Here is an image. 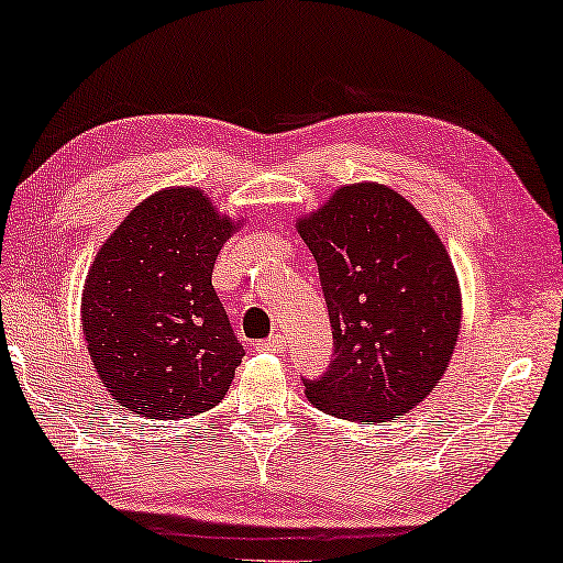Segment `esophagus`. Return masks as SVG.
I'll list each match as a JSON object with an SVG mask.
<instances>
[{
    "label": "esophagus",
    "instance_id": "esophagus-1",
    "mask_svg": "<svg viewBox=\"0 0 563 563\" xmlns=\"http://www.w3.org/2000/svg\"><path fill=\"white\" fill-rule=\"evenodd\" d=\"M256 349L266 351V353H282L284 349H287V339H284L282 333H274V336H269V339H264V341L256 343Z\"/></svg>",
    "mask_w": 563,
    "mask_h": 563
}]
</instances>
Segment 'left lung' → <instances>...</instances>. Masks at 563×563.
<instances>
[{
	"instance_id": "left-lung-1",
	"label": "left lung",
	"mask_w": 563,
	"mask_h": 563,
	"mask_svg": "<svg viewBox=\"0 0 563 563\" xmlns=\"http://www.w3.org/2000/svg\"><path fill=\"white\" fill-rule=\"evenodd\" d=\"M319 266L333 358L307 398L343 420H393L435 388L455 349L462 301L435 230L386 185L339 187L297 222Z\"/></svg>"
}]
</instances>
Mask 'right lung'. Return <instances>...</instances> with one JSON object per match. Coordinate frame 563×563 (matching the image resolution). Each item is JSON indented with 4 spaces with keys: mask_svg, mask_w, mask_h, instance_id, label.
I'll list each match as a JSON object with an SVG mask.
<instances>
[{
    "mask_svg": "<svg viewBox=\"0 0 563 563\" xmlns=\"http://www.w3.org/2000/svg\"><path fill=\"white\" fill-rule=\"evenodd\" d=\"M236 224L195 187L147 197L88 269L81 321L88 356L118 406L177 420L220 402L242 363L214 260Z\"/></svg>",
    "mask_w": 563,
    "mask_h": 563,
    "instance_id": "add662e5",
    "label": "right lung"
}]
</instances>
